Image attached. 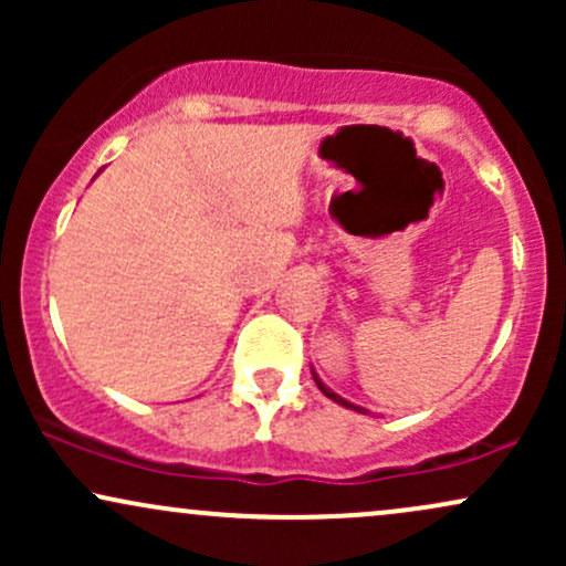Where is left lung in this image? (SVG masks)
Masks as SVG:
<instances>
[{"label":"left lung","mask_w":566,"mask_h":566,"mask_svg":"<svg viewBox=\"0 0 566 566\" xmlns=\"http://www.w3.org/2000/svg\"><path fill=\"white\" fill-rule=\"evenodd\" d=\"M314 380H316V386H319V391H322L324 396H327V399H333V401H337V405H343V407H348V409H356V412H367V409H361V407L350 405V401L343 399V396H337V394L333 391V388H327V386H324V382H322L319 378H316V373H314Z\"/></svg>","instance_id":"obj_1"}]
</instances>
